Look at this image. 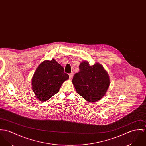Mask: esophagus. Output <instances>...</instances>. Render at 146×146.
<instances>
[{
  "mask_svg": "<svg viewBox=\"0 0 146 146\" xmlns=\"http://www.w3.org/2000/svg\"><path fill=\"white\" fill-rule=\"evenodd\" d=\"M73 76H74V72H71V73H70V74H69L70 79H72V78Z\"/></svg>",
  "mask_w": 146,
  "mask_h": 146,
  "instance_id": "obj_1",
  "label": "esophagus"
}]
</instances>
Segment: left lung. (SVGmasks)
Returning a JSON list of instances; mask_svg holds the SVG:
<instances>
[{"mask_svg":"<svg viewBox=\"0 0 146 146\" xmlns=\"http://www.w3.org/2000/svg\"><path fill=\"white\" fill-rule=\"evenodd\" d=\"M79 69L72 81L77 93L91 103L100 100L110 84L107 71L100 64L96 62L90 66L87 61L80 63Z\"/></svg>","mask_w":146,"mask_h":146,"instance_id":"1","label":"left lung"}]
</instances>
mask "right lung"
Masks as SVG:
<instances>
[{"label": "right lung", "mask_w": 146, "mask_h": 146, "mask_svg": "<svg viewBox=\"0 0 146 146\" xmlns=\"http://www.w3.org/2000/svg\"><path fill=\"white\" fill-rule=\"evenodd\" d=\"M64 67L54 59L41 62L32 78V89L40 101L46 102L59 92L62 84L68 79Z\"/></svg>", "instance_id": "add662e5"}]
</instances>
